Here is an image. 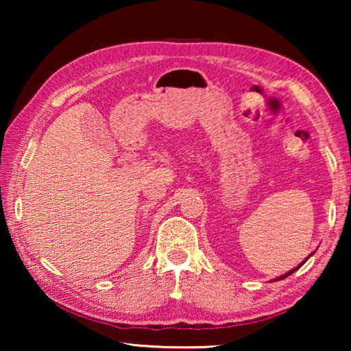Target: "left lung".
<instances>
[{
	"label": "left lung",
	"mask_w": 351,
	"mask_h": 351,
	"mask_svg": "<svg viewBox=\"0 0 351 351\" xmlns=\"http://www.w3.org/2000/svg\"><path fill=\"white\" fill-rule=\"evenodd\" d=\"M313 254H314V252H311V254H310V255H308V257H306V258H305V260H304V261H302V263H300V265H297V266H295V268H294V269H291V271H288V272H287V274H283V276H280V277H277V278H274V282H277V280H283V278H285V277H288V276H291V274H293V272H295V271H297V269H299V268H300V266H302V265H304V263H305V261H306V260H308V258H310V257H311V255H313Z\"/></svg>",
	"instance_id": "1"
}]
</instances>
